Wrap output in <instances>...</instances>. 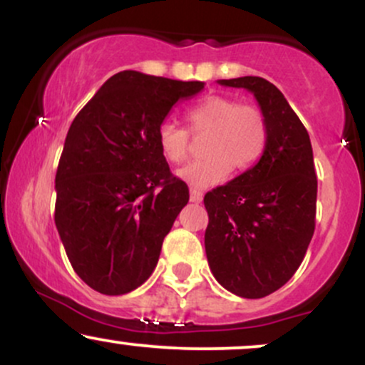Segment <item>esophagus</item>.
<instances>
[{
	"label": "esophagus",
	"mask_w": 365,
	"mask_h": 365,
	"mask_svg": "<svg viewBox=\"0 0 365 365\" xmlns=\"http://www.w3.org/2000/svg\"><path fill=\"white\" fill-rule=\"evenodd\" d=\"M204 194L200 190H197V188H190V200L192 202H200L202 200Z\"/></svg>",
	"instance_id": "1"
}]
</instances>
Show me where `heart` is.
I'll return each instance as SVG.
<instances>
[{
  "mask_svg": "<svg viewBox=\"0 0 365 365\" xmlns=\"http://www.w3.org/2000/svg\"><path fill=\"white\" fill-rule=\"evenodd\" d=\"M192 135L206 133L202 154L206 158L188 163L177 177L188 185L204 188L223 182L230 170H250L261 159L267 144V127L262 115L223 96H209L185 113ZM159 154L168 163H182L188 154L187 130L165 121L158 128Z\"/></svg>",
  "mask_w": 365,
  "mask_h": 365,
  "instance_id": "heart-1",
  "label": "heart"
}]
</instances>
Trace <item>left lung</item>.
I'll use <instances>...</instances> for the list:
<instances>
[{
    "instance_id": "obj_1",
    "label": "left lung",
    "mask_w": 365,
    "mask_h": 365,
    "mask_svg": "<svg viewBox=\"0 0 365 365\" xmlns=\"http://www.w3.org/2000/svg\"><path fill=\"white\" fill-rule=\"evenodd\" d=\"M252 92L267 127L250 170L204 197L211 273L226 290L262 299L299 269L316 228L317 178L309 133L284 96L261 77L217 81Z\"/></svg>"
}]
</instances>
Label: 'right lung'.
<instances>
[{"instance_id":"obj_1","label":"right lung","mask_w":365,"mask_h":365,"mask_svg":"<svg viewBox=\"0 0 365 365\" xmlns=\"http://www.w3.org/2000/svg\"><path fill=\"white\" fill-rule=\"evenodd\" d=\"M204 89L135 70L103 83L66 133L54 190V223L81 278L104 295L135 290L188 202L158 149V128L180 99Z\"/></svg>"}]
</instances>
